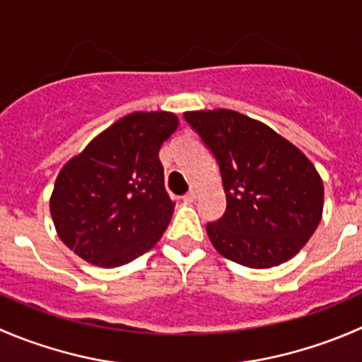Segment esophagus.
I'll list each match as a JSON object with an SVG mask.
<instances>
[{
	"label": "esophagus",
	"mask_w": 362,
	"mask_h": 362,
	"mask_svg": "<svg viewBox=\"0 0 362 362\" xmlns=\"http://www.w3.org/2000/svg\"><path fill=\"white\" fill-rule=\"evenodd\" d=\"M182 199H184V202H194V199H196V189H189V191L185 192L184 196H182Z\"/></svg>",
	"instance_id": "1"
}]
</instances>
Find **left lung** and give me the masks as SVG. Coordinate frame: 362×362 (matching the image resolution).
Masks as SVG:
<instances>
[{
  "instance_id": "left-lung-1",
  "label": "left lung",
  "mask_w": 362,
  "mask_h": 362,
  "mask_svg": "<svg viewBox=\"0 0 362 362\" xmlns=\"http://www.w3.org/2000/svg\"><path fill=\"white\" fill-rule=\"evenodd\" d=\"M185 122L219 164L226 210L206 224L214 247L251 269L279 265L304 247L324 209V184L297 146L231 110L191 111Z\"/></svg>"
}]
</instances>
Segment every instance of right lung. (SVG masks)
I'll return each instance as SVG.
<instances>
[{
  "label": "right lung",
  "mask_w": 362,
  "mask_h": 362,
  "mask_svg": "<svg viewBox=\"0 0 362 362\" xmlns=\"http://www.w3.org/2000/svg\"><path fill=\"white\" fill-rule=\"evenodd\" d=\"M177 127L173 113H131L62 168L49 206L66 247L120 267L159 242L175 209L159 150Z\"/></svg>",
  "instance_id": "obj_1"
}]
</instances>
